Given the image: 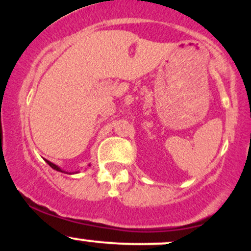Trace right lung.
<instances>
[{
    "mask_svg": "<svg viewBox=\"0 0 251 251\" xmlns=\"http://www.w3.org/2000/svg\"><path fill=\"white\" fill-rule=\"evenodd\" d=\"M46 163H47V164H48V165H50L51 169L56 170V171H59V172H66V174H70V175H73V174H77V172H79V171H76V172H67V171H63V170H62L61 168H59V166H57V165H55V164H53V163H51V162H50V160H47V159H46ZM89 165H91V164H88V166H89Z\"/></svg>",
    "mask_w": 251,
    "mask_h": 251,
    "instance_id": "1",
    "label": "right lung"
}]
</instances>
